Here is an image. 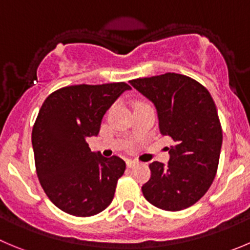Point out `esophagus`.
I'll return each instance as SVG.
<instances>
[{"instance_id": "1", "label": "esophagus", "mask_w": 250, "mask_h": 250, "mask_svg": "<svg viewBox=\"0 0 250 250\" xmlns=\"http://www.w3.org/2000/svg\"><path fill=\"white\" fill-rule=\"evenodd\" d=\"M136 161H134V159H127L126 161V166H127V168H132L134 167L135 165H136Z\"/></svg>"}]
</instances>
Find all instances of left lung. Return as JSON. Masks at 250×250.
Here are the masks:
<instances>
[{"label":"left lung","mask_w":250,"mask_h":250,"mask_svg":"<svg viewBox=\"0 0 250 250\" xmlns=\"http://www.w3.org/2000/svg\"><path fill=\"white\" fill-rule=\"evenodd\" d=\"M130 84L153 103L159 131L175 142L168 148L167 165H149L145 199L166 211L190 208L206 194L217 172L222 129L215 102L203 84L179 73L137 78Z\"/></svg>","instance_id":"8db88e82"}]
</instances>
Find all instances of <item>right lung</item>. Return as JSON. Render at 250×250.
<instances>
[{
	"instance_id": "right-lung-1",
	"label": "right lung",
	"mask_w": 250,
	"mask_h": 250,
	"mask_svg": "<svg viewBox=\"0 0 250 250\" xmlns=\"http://www.w3.org/2000/svg\"><path fill=\"white\" fill-rule=\"evenodd\" d=\"M131 89L124 82L63 87L40 108L32 132L35 168L51 203L63 212L89 217L113 201L125 162L92 152L88 137L97 136L114 102Z\"/></svg>"
}]
</instances>
